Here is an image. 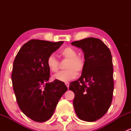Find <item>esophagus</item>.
Returning a JSON list of instances; mask_svg holds the SVG:
<instances>
[{
  "label": "esophagus",
  "mask_w": 131,
  "mask_h": 131,
  "mask_svg": "<svg viewBox=\"0 0 131 131\" xmlns=\"http://www.w3.org/2000/svg\"><path fill=\"white\" fill-rule=\"evenodd\" d=\"M69 84H70L69 82H65V85H67V87L68 88V87H69Z\"/></svg>",
  "instance_id": "34e87169"
}]
</instances>
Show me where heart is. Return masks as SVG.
Instances as JSON below:
<instances>
[{
    "instance_id": "obj_1",
    "label": "heart",
    "mask_w": 131,
    "mask_h": 131,
    "mask_svg": "<svg viewBox=\"0 0 131 131\" xmlns=\"http://www.w3.org/2000/svg\"><path fill=\"white\" fill-rule=\"evenodd\" d=\"M78 53L75 49L66 47L60 51V55L63 58L68 59L66 68L67 70L60 72L53 76L54 80L66 82L75 79L77 75L82 72L85 67V61L81 56H77ZM47 65L52 72H57L59 68V61L53 55L47 58Z\"/></svg>"
}]
</instances>
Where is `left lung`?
Returning <instances> with one entry per match:
<instances>
[{
  "mask_svg": "<svg viewBox=\"0 0 131 131\" xmlns=\"http://www.w3.org/2000/svg\"><path fill=\"white\" fill-rule=\"evenodd\" d=\"M84 53L85 67L80 77L70 84L75 94L73 106L82 121L94 122L109 109L113 97V69L112 54L100 39L89 37L71 43Z\"/></svg>",
  "mask_w": 131,
  "mask_h": 131,
  "instance_id": "8db88e82",
  "label": "left lung"
}]
</instances>
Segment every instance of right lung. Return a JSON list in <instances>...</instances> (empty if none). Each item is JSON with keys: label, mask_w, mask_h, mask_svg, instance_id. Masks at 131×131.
<instances>
[{"label": "right lung", "mask_w": 131, "mask_h": 131, "mask_svg": "<svg viewBox=\"0 0 131 131\" xmlns=\"http://www.w3.org/2000/svg\"><path fill=\"white\" fill-rule=\"evenodd\" d=\"M63 42L29 40L14 59L11 79L17 103L25 115L35 122L48 121L68 89L63 82H48L50 70L47 58Z\"/></svg>", "instance_id": "1"}]
</instances>
